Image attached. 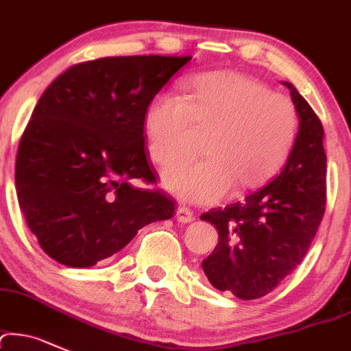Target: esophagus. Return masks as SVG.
I'll return each mask as SVG.
<instances>
[{"mask_svg": "<svg viewBox=\"0 0 351 351\" xmlns=\"http://www.w3.org/2000/svg\"><path fill=\"white\" fill-rule=\"evenodd\" d=\"M176 219L179 222H182V224H189L195 219V214L194 210H191L189 207H177L176 210Z\"/></svg>", "mask_w": 351, "mask_h": 351, "instance_id": "34e87169", "label": "esophagus"}]
</instances>
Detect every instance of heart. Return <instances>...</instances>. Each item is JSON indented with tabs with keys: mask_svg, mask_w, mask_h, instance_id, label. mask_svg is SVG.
Returning <instances> with one entry per match:
<instances>
[{
	"mask_svg": "<svg viewBox=\"0 0 351 351\" xmlns=\"http://www.w3.org/2000/svg\"><path fill=\"white\" fill-rule=\"evenodd\" d=\"M296 107L269 86L237 71H209L187 82L186 97L160 92L147 104L142 132L156 164L179 156L192 130L206 134V159H180L162 171L179 199L214 204L267 182L282 167L298 137Z\"/></svg>",
	"mask_w": 351,
	"mask_h": 351,
	"instance_id": "obj_1",
	"label": "heart"
}]
</instances>
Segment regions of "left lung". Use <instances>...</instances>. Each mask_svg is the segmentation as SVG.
Masks as SVG:
<instances>
[{
    "label": "left lung",
    "instance_id": "1",
    "mask_svg": "<svg viewBox=\"0 0 351 351\" xmlns=\"http://www.w3.org/2000/svg\"><path fill=\"white\" fill-rule=\"evenodd\" d=\"M300 127L280 174L243 202L201 216L217 229L219 243L202 261L219 291L256 300L273 291L303 261L325 214L326 154L323 125L289 82Z\"/></svg>",
    "mask_w": 351,
    "mask_h": 351
}]
</instances>
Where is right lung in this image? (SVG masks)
<instances>
[{
	"label": "right lung",
	"mask_w": 351,
	"mask_h": 351,
	"mask_svg": "<svg viewBox=\"0 0 351 351\" xmlns=\"http://www.w3.org/2000/svg\"><path fill=\"white\" fill-rule=\"evenodd\" d=\"M192 56H107L63 71L43 92L16 154L18 202L51 259L90 267L176 206L147 162V104Z\"/></svg>",
	"instance_id": "obj_1"
}]
</instances>
